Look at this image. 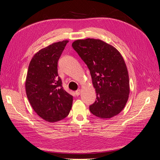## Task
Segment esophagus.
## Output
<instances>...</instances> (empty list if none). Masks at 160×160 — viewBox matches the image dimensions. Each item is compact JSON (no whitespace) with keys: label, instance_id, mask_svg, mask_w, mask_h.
Returning a JSON list of instances; mask_svg holds the SVG:
<instances>
[{"label":"esophagus","instance_id":"obj_1","mask_svg":"<svg viewBox=\"0 0 160 160\" xmlns=\"http://www.w3.org/2000/svg\"><path fill=\"white\" fill-rule=\"evenodd\" d=\"M80 93H81V90H80V89H78V90H77V91H75V94H76V95H77V96H79V95H80Z\"/></svg>","mask_w":160,"mask_h":160}]
</instances>
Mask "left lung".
Instances as JSON below:
<instances>
[{
  "instance_id": "1",
  "label": "left lung",
  "mask_w": 160,
  "mask_h": 160,
  "mask_svg": "<svg viewBox=\"0 0 160 160\" xmlns=\"http://www.w3.org/2000/svg\"><path fill=\"white\" fill-rule=\"evenodd\" d=\"M90 71L96 91L92 114L101 119L118 115L126 105L130 91L129 75L122 55L113 46L100 39H78L72 43Z\"/></svg>"
}]
</instances>
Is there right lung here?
<instances>
[{
	"label": "right lung",
	"instance_id": "1",
	"mask_svg": "<svg viewBox=\"0 0 160 160\" xmlns=\"http://www.w3.org/2000/svg\"><path fill=\"white\" fill-rule=\"evenodd\" d=\"M67 40L54 42L38 51L28 65L25 81L27 98L37 114L53 123L69 115L72 96L62 87L58 77L57 62Z\"/></svg>",
	"mask_w": 160,
	"mask_h": 160
}]
</instances>
